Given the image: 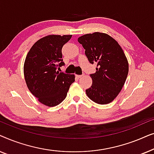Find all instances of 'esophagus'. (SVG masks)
<instances>
[{"mask_svg": "<svg viewBox=\"0 0 154 154\" xmlns=\"http://www.w3.org/2000/svg\"><path fill=\"white\" fill-rule=\"evenodd\" d=\"M75 76H76L78 79H81V77H83V75H75Z\"/></svg>", "mask_w": 154, "mask_h": 154, "instance_id": "esophagus-1", "label": "esophagus"}]
</instances>
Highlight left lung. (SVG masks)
Segmentation results:
<instances>
[{"mask_svg": "<svg viewBox=\"0 0 154 154\" xmlns=\"http://www.w3.org/2000/svg\"><path fill=\"white\" fill-rule=\"evenodd\" d=\"M78 41L85 50L90 64L97 63L96 72L90 74L92 83L85 90L92 101L99 104L112 102L121 91L127 79L129 65L118 42L104 33L85 34Z\"/></svg>", "mask_w": 154, "mask_h": 154, "instance_id": "left-lung-1", "label": "left lung"}]
</instances>
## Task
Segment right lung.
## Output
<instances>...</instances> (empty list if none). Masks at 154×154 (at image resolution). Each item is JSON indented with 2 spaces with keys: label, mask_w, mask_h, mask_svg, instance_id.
Wrapping results in <instances>:
<instances>
[{
  "label": "right lung",
  "mask_w": 154,
  "mask_h": 154,
  "mask_svg": "<svg viewBox=\"0 0 154 154\" xmlns=\"http://www.w3.org/2000/svg\"><path fill=\"white\" fill-rule=\"evenodd\" d=\"M72 35H49L35 42L25 59L24 75L30 92L45 106L60 104L75 81L73 74L57 71L64 65L63 45Z\"/></svg>",
  "instance_id": "1"
}]
</instances>
